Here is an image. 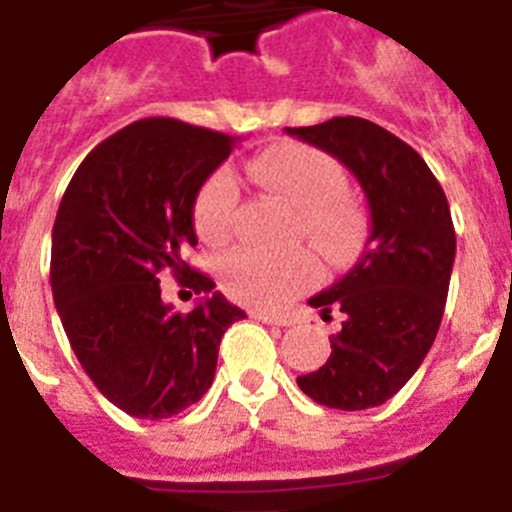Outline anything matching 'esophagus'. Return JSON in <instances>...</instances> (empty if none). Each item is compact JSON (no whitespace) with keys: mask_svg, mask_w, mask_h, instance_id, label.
<instances>
[{"mask_svg":"<svg viewBox=\"0 0 512 512\" xmlns=\"http://www.w3.org/2000/svg\"><path fill=\"white\" fill-rule=\"evenodd\" d=\"M251 318L261 320V323H271V325H292V318H289V315H274V312L253 310Z\"/></svg>","mask_w":512,"mask_h":512,"instance_id":"obj_1","label":"esophagus"}]
</instances>
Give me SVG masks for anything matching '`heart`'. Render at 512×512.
<instances>
[{"instance_id":"1","label":"heart","mask_w":512,"mask_h":512,"mask_svg":"<svg viewBox=\"0 0 512 512\" xmlns=\"http://www.w3.org/2000/svg\"><path fill=\"white\" fill-rule=\"evenodd\" d=\"M248 176L297 207L295 233L307 238L325 261L348 259L364 233V215L354 194L343 187V169L320 148L282 140L248 161ZM238 205V184L228 171H215L200 184L192 202V223L200 241L220 246L230 238ZM318 264L305 248L271 253L233 248L217 261L220 284L235 300L256 307H277L315 279Z\"/></svg>"}]
</instances>
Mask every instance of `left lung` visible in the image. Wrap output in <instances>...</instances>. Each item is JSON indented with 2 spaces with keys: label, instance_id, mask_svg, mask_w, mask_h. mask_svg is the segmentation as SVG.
I'll return each instance as SVG.
<instances>
[{
  "label": "left lung",
  "instance_id": "1",
  "mask_svg": "<svg viewBox=\"0 0 512 512\" xmlns=\"http://www.w3.org/2000/svg\"><path fill=\"white\" fill-rule=\"evenodd\" d=\"M289 135L338 158L359 179L372 233L341 282L310 297L343 312L318 372L297 377L325 408H377L405 387L436 341L449 295L456 233L441 184L420 153L364 117H333Z\"/></svg>",
  "mask_w": 512,
  "mask_h": 512
}]
</instances>
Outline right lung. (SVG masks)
Masks as SVG:
<instances>
[{
    "instance_id": "1",
    "label": "right lung",
    "mask_w": 512,
    "mask_h": 512,
    "mask_svg": "<svg viewBox=\"0 0 512 512\" xmlns=\"http://www.w3.org/2000/svg\"><path fill=\"white\" fill-rule=\"evenodd\" d=\"M235 138L146 117L102 140L76 169L53 223L51 287L76 359L133 418L179 415L210 390L220 338L246 318L184 261L197 246L192 202ZM169 268L206 300L189 313L160 302Z\"/></svg>"
}]
</instances>
